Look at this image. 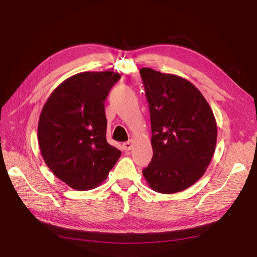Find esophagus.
Returning a JSON list of instances; mask_svg holds the SVG:
<instances>
[{"label": "esophagus", "instance_id": "34e87169", "mask_svg": "<svg viewBox=\"0 0 257 257\" xmlns=\"http://www.w3.org/2000/svg\"><path fill=\"white\" fill-rule=\"evenodd\" d=\"M133 145H134L133 141H129V142H125V143L122 145V147H123V149H124L125 152H128V151H130V149L133 148Z\"/></svg>", "mask_w": 257, "mask_h": 257}]
</instances>
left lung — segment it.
<instances>
[{
    "label": "left lung",
    "mask_w": 257,
    "mask_h": 257,
    "mask_svg": "<svg viewBox=\"0 0 257 257\" xmlns=\"http://www.w3.org/2000/svg\"><path fill=\"white\" fill-rule=\"evenodd\" d=\"M152 123L153 158L143 174L160 193L194 184L213 156L217 123L197 87L183 77L141 69Z\"/></svg>",
    "instance_id": "left-lung-1"
}]
</instances>
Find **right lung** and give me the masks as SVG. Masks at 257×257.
<instances>
[{"mask_svg":"<svg viewBox=\"0 0 257 257\" xmlns=\"http://www.w3.org/2000/svg\"><path fill=\"white\" fill-rule=\"evenodd\" d=\"M120 74L84 72L55 88L39 116L38 142L50 171L71 188L102 183L121 152L106 142L104 101Z\"/></svg>","mask_w":257,"mask_h":257,"instance_id":"obj_1","label":"right lung"}]
</instances>
